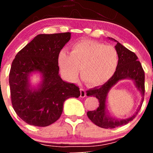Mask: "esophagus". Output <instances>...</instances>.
Returning <instances> with one entry per match:
<instances>
[{
  "label": "esophagus",
  "mask_w": 153,
  "mask_h": 153,
  "mask_svg": "<svg viewBox=\"0 0 153 153\" xmlns=\"http://www.w3.org/2000/svg\"><path fill=\"white\" fill-rule=\"evenodd\" d=\"M80 97L81 98H84L85 97V96H86V93H85V89H83V88H80Z\"/></svg>",
  "instance_id": "esophagus-1"
}]
</instances>
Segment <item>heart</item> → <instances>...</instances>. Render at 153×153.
<instances>
[{"instance_id":"1","label":"heart","mask_w":153,"mask_h":153,"mask_svg":"<svg viewBox=\"0 0 153 153\" xmlns=\"http://www.w3.org/2000/svg\"><path fill=\"white\" fill-rule=\"evenodd\" d=\"M119 54L114 47L83 39L75 43L71 53L62 50L57 62L60 71L70 81L80 75L88 85H100L108 81L114 75L119 65Z\"/></svg>"}]
</instances>
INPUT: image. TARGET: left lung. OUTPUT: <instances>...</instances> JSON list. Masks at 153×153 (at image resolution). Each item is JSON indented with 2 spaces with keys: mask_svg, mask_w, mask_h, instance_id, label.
Instances as JSON below:
<instances>
[{
  "mask_svg": "<svg viewBox=\"0 0 153 153\" xmlns=\"http://www.w3.org/2000/svg\"><path fill=\"white\" fill-rule=\"evenodd\" d=\"M111 39L117 42L115 48L118 52L119 58L117 71L111 78H110L106 83L86 91L88 96H95L99 102L97 109L87 112L88 117L96 125L104 129H114L119 126L127 124L133 120L141 108L145 96V72L141 63L137 60L138 57L134 52L123 46L117 40L113 39L112 38H111ZM124 79H130L135 82V86L141 93L142 101L138 111L134 115L129 118L118 120L107 114L105 101L107 95L110 89L119 80Z\"/></svg>",
  "mask_w": 153,
  "mask_h": 153,
  "instance_id": "obj_1",
  "label": "left lung"
}]
</instances>
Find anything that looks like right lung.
<instances>
[{
	"label": "right lung",
	"mask_w": 153,
	"mask_h": 153,
	"mask_svg": "<svg viewBox=\"0 0 153 153\" xmlns=\"http://www.w3.org/2000/svg\"><path fill=\"white\" fill-rule=\"evenodd\" d=\"M70 32L39 34L16 55L9 73L12 106L17 115L27 124L47 127L60 117L63 103L71 97L78 98L79 88L65 82L59 75L57 57L71 39ZM42 74L37 88H31L29 75Z\"/></svg>",
	"instance_id": "right-lung-1"
}]
</instances>
